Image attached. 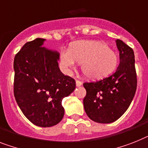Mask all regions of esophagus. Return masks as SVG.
<instances>
[{"mask_svg": "<svg viewBox=\"0 0 148 148\" xmlns=\"http://www.w3.org/2000/svg\"><path fill=\"white\" fill-rule=\"evenodd\" d=\"M75 85H76L77 87H79V86H81L82 85V82L79 81V80H76L75 81Z\"/></svg>", "mask_w": 148, "mask_h": 148, "instance_id": "obj_1", "label": "esophagus"}]
</instances>
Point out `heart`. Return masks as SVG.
<instances>
[{
  "label": "heart",
  "mask_w": 148,
  "mask_h": 148,
  "mask_svg": "<svg viewBox=\"0 0 148 148\" xmlns=\"http://www.w3.org/2000/svg\"><path fill=\"white\" fill-rule=\"evenodd\" d=\"M60 62L69 72L81 63L82 72L89 79H101L113 73L117 67L119 58L113 50L99 41L86 40L73 44L69 50L60 52Z\"/></svg>",
  "instance_id": "heart-1"
}]
</instances>
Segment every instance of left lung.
I'll use <instances>...</instances> for the list:
<instances>
[{"label":"left lung","mask_w":148,"mask_h":148,"mask_svg":"<svg viewBox=\"0 0 148 148\" xmlns=\"http://www.w3.org/2000/svg\"><path fill=\"white\" fill-rule=\"evenodd\" d=\"M120 63L116 71L100 81L83 84V100L88 116L98 123H111L123 115L131 104L137 88L135 55L131 47L116 40Z\"/></svg>","instance_id":"obj_1"}]
</instances>
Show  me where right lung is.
I'll return each instance as SVG.
<instances>
[{"label":"right lung","mask_w":148,"mask_h":148,"mask_svg":"<svg viewBox=\"0 0 148 148\" xmlns=\"http://www.w3.org/2000/svg\"><path fill=\"white\" fill-rule=\"evenodd\" d=\"M44 38L23 45L13 62V91L20 110L34 125L51 127L64 116L62 100L75 88L73 78L61 73L59 53L42 47Z\"/></svg>","instance_id":"obj_1"}]
</instances>
